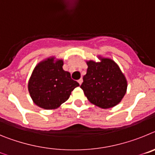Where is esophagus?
Listing matches in <instances>:
<instances>
[{"instance_id": "34e87169", "label": "esophagus", "mask_w": 155, "mask_h": 155, "mask_svg": "<svg viewBox=\"0 0 155 155\" xmlns=\"http://www.w3.org/2000/svg\"><path fill=\"white\" fill-rule=\"evenodd\" d=\"M78 81L79 84H82V82H83V79H82V78H80V79H79Z\"/></svg>"}]
</instances>
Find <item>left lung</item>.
Returning <instances> with one entry per match:
<instances>
[{
	"instance_id": "left-lung-1",
	"label": "left lung",
	"mask_w": 155,
	"mask_h": 155,
	"mask_svg": "<svg viewBox=\"0 0 155 155\" xmlns=\"http://www.w3.org/2000/svg\"><path fill=\"white\" fill-rule=\"evenodd\" d=\"M100 62L87 61V69L81 88L91 103L102 109L118 105L127 92V81L112 59L98 57Z\"/></svg>"
}]
</instances>
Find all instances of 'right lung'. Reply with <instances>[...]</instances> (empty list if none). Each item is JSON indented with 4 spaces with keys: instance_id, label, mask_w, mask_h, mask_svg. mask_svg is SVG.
<instances>
[{
    "instance_id": "1",
    "label": "right lung",
    "mask_w": 155,
    "mask_h": 155,
    "mask_svg": "<svg viewBox=\"0 0 155 155\" xmlns=\"http://www.w3.org/2000/svg\"><path fill=\"white\" fill-rule=\"evenodd\" d=\"M64 61L49 57L35 66L28 84L34 103L44 109H55L69 98L79 86L71 74L63 69Z\"/></svg>"
}]
</instances>
